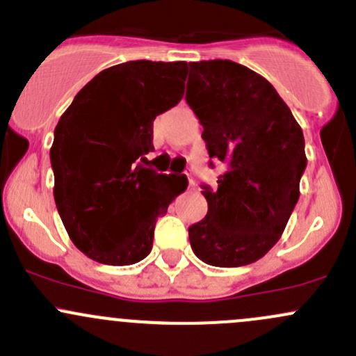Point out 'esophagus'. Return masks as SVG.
<instances>
[{
  "label": "esophagus",
  "instance_id": "esophagus-1",
  "mask_svg": "<svg viewBox=\"0 0 356 356\" xmlns=\"http://www.w3.org/2000/svg\"><path fill=\"white\" fill-rule=\"evenodd\" d=\"M184 174H186V177H188L189 188H193V186H195V177H193V174H191V172H189V170H186Z\"/></svg>",
  "mask_w": 356,
  "mask_h": 356
}]
</instances>
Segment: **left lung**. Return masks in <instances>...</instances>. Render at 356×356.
<instances>
[{"label":"left lung","mask_w":356,"mask_h":356,"mask_svg":"<svg viewBox=\"0 0 356 356\" xmlns=\"http://www.w3.org/2000/svg\"><path fill=\"white\" fill-rule=\"evenodd\" d=\"M186 102L208 155L225 165L217 188L201 186L208 211L189 227L193 251L215 267L253 264L279 241L300 198L303 131L267 79L231 60L189 63Z\"/></svg>","instance_id":"obj_1"}]
</instances>
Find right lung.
<instances>
[{
  "instance_id": "1",
  "label": "right lung",
  "mask_w": 356,
  "mask_h": 356,
  "mask_svg": "<svg viewBox=\"0 0 356 356\" xmlns=\"http://www.w3.org/2000/svg\"><path fill=\"white\" fill-rule=\"evenodd\" d=\"M186 62L136 60L99 72L55 129L49 149L55 203L68 236L106 265H132L153 246L156 218L174 198L163 186L186 177L145 167L153 120L184 96Z\"/></svg>"
}]
</instances>
